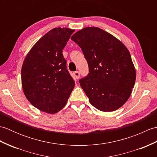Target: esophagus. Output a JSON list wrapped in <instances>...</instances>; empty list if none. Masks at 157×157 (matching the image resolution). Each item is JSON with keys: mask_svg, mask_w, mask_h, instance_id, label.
I'll list each match as a JSON object with an SVG mask.
<instances>
[{"mask_svg": "<svg viewBox=\"0 0 157 157\" xmlns=\"http://www.w3.org/2000/svg\"><path fill=\"white\" fill-rule=\"evenodd\" d=\"M73 75H74L75 78L76 79H79V77H80V73H79V72L78 71H75L74 73H73Z\"/></svg>", "mask_w": 157, "mask_h": 157, "instance_id": "1", "label": "esophagus"}]
</instances>
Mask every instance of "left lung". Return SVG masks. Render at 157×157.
<instances>
[{
	"label": "left lung",
	"instance_id": "left-lung-1",
	"mask_svg": "<svg viewBox=\"0 0 157 157\" xmlns=\"http://www.w3.org/2000/svg\"><path fill=\"white\" fill-rule=\"evenodd\" d=\"M71 39L84 53L89 73L79 80L90 104L111 112L128 101L136 81V70L125 45L103 29L88 27Z\"/></svg>",
	"mask_w": 157,
	"mask_h": 157
}]
</instances>
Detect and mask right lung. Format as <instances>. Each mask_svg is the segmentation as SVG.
<instances>
[{
  "label": "right lung",
  "mask_w": 157,
  "mask_h": 157,
  "mask_svg": "<svg viewBox=\"0 0 157 157\" xmlns=\"http://www.w3.org/2000/svg\"><path fill=\"white\" fill-rule=\"evenodd\" d=\"M74 31L51 29L36 43L23 61V92L31 104L43 112L53 114L61 111L75 86L62 52Z\"/></svg>",
  "instance_id": "1"
}]
</instances>
